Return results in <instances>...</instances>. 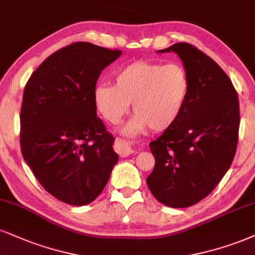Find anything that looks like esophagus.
Segmentation results:
<instances>
[{"mask_svg": "<svg viewBox=\"0 0 255 255\" xmlns=\"http://www.w3.org/2000/svg\"><path fill=\"white\" fill-rule=\"evenodd\" d=\"M115 149H116V151L119 153V156L121 157H127L130 155L131 152H132V150H131L128 143L125 142L124 139H121V138H117V139H116Z\"/></svg>", "mask_w": 255, "mask_h": 255, "instance_id": "esophagus-1", "label": "esophagus"}]
</instances>
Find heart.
Returning a JSON list of instances; mask_svg holds the SVG:
<instances>
[{
  "label": "heart",
  "mask_w": 255,
  "mask_h": 255,
  "mask_svg": "<svg viewBox=\"0 0 255 255\" xmlns=\"http://www.w3.org/2000/svg\"><path fill=\"white\" fill-rule=\"evenodd\" d=\"M190 81L188 72L177 62L136 61L115 75V86L98 84L93 90L97 111L106 122L117 124L132 103L134 117L123 132L127 136L145 131L159 132L177 122L187 104Z\"/></svg>",
  "instance_id": "heart-1"
}]
</instances>
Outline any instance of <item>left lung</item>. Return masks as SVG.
I'll list each match as a JSON object with an SVG mask.
<instances>
[{
    "label": "left lung",
    "instance_id": "obj_1",
    "mask_svg": "<svg viewBox=\"0 0 255 255\" xmlns=\"http://www.w3.org/2000/svg\"><path fill=\"white\" fill-rule=\"evenodd\" d=\"M168 52L180 56L190 90L181 117L150 143L156 162L146 183L161 203L185 208L208 196L231 166L240 111L233 84L212 58L187 42L158 51Z\"/></svg>",
    "mask_w": 255,
    "mask_h": 255
}]
</instances>
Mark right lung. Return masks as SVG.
I'll return each mask as SVG.
<instances>
[{
    "instance_id": "right-lung-1",
    "label": "right lung",
    "mask_w": 255,
    "mask_h": 255,
    "mask_svg": "<svg viewBox=\"0 0 255 255\" xmlns=\"http://www.w3.org/2000/svg\"><path fill=\"white\" fill-rule=\"evenodd\" d=\"M121 54L74 42L49 55L24 87L22 156L40 184L72 206L96 200L118 162L115 138L97 117L93 90L102 71Z\"/></svg>"
}]
</instances>
